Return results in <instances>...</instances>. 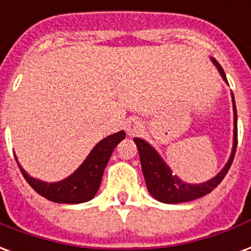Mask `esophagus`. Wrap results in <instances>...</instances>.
Returning a JSON list of instances; mask_svg holds the SVG:
<instances>
[{
	"label": "esophagus",
	"mask_w": 251,
	"mask_h": 251,
	"mask_svg": "<svg viewBox=\"0 0 251 251\" xmlns=\"http://www.w3.org/2000/svg\"><path fill=\"white\" fill-rule=\"evenodd\" d=\"M125 129L129 135H138L144 129V126L141 124V121H138L137 118H130L129 121H126Z\"/></svg>",
	"instance_id": "1"
}]
</instances>
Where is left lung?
I'll return each instance as SVG.
<instances>
[{"label":"left lung","mask_w":251,"mask_h":251,"mask_svg":"<svg viewBox=\"0 0 251 251\" xmlns=\"http://www.w3.org/2000/svg\"><path fill=\"white\" fill-rule=\"evenodd\" d=\"M211 61L220 70L222 78L227 82L222 66L214 58H211ZM233 107H234V145H233L231 155H230L226 166L222 169V172L207 182L198 183V185L182 182L177 176L173 174L170 168L163 162L158 153L148 142H145L141 138H134L135 145L138 148V153H140L145 182H146L149 193L157 201L165 202V203H181V202L193 201V200H197V198H201V197L209 194L220 185L221 181L229 172L231 163H233L235 150H237V144H238V140H237V137H238V133H237V109H235L234 97H233Z\"/></svg>","instance_id":"1"}]
</instances>
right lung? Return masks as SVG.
I'll return each mask as SVG.
<instances>
[{
  "mask_svg": "<svg viewBox=\"0 0 251 251\" xmlns=\"http://www.w3.org/2000/svg\"><path fill=\"white\" fill-rule=\"evenodd\" d=\"M125 131H118L98 142L90 151L88 158L75 172L64 181L54 183L42 182L40 179L31 178L20 166L24 178L40 196L57 203H81L90 201L101 185L102 174L106 168L113 150L125 138ZM17 161V158H16Z\"/></svg>",
  "mask_w": 251,
  "mask_h": 251,
  "instance_id": "obj_1",
  "label": "right lung"
}]
</instances>
